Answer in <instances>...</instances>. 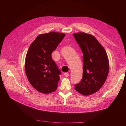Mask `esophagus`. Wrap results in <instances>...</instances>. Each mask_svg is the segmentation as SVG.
Masks as SVG:
<instances>
[{"label":"esophagus","mask_w":126,"mask_h":126,"mask_svg":"<svg viewBox=\"0 0 126 126\" xmlns=\"http://www.w3.org/2000/svg\"><path fill=\"white\" fill-rule=\"evenodd\" d=\"M63 75H64V76H65L66 77H68V76H69V73H64Z\"/></svg>","instance_id":"esophagus-1"}]
</instances>
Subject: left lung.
Instances as JSON below:
<instances>
[{
  "label": "left lung",
  "instance_id": "left-lung-1",
  "mask_svg": "<svg viewBox=\"0 0 126 126\" xmlns=\"http://www.w3.org/2000/svg\"><path fill=\"white\" fill-rule=\"evenodd\" d=\"M83 54L82 78L75 85L84 96L96 93L105 83L109 73L108 57L105 48L94 36L85 32L74 33Z\"/></svg>",
  "mask_w": 126,
  "mask_h": 126
}]
</instances>
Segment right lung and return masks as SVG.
<instances>
[{"label":"right lung","mask_w":126,"mask_h":126,"mask_svg":"<svg viewBox=\"0 0 126 126\" xmlns=\"http://www.w3.org/2000/svg\"><path fill=\"white\" fill-rule=\"evenodd\" d=\"M65 36L63 33L40 34L30 45L25 59L27 77L32 86L45 94L55 91L60 79V70L51 54Z\"/></svg>","instance_id":"1"}]
</instances>
